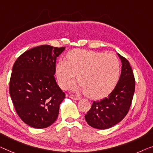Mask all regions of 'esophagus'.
I'll use <instances>...</instances> for the list:
<instances>
[{
    "instance_id": "34e87169",
    "label": "esophagus",
    "mask_w": 153,
    "mask_h": 153,
    "mask_svg": "<svg viewBox=\"0 0 153 153\" xmlns=\"http://www.w3.org/2000/svg\"><path fill=\"white\" fill-rule=\"evenodd\" d=\"M69 97H70V98H71L73 100H79V99H80V97H79L77 96V95H73V94L70 95Z\"/></svg>"
}]
</instances>
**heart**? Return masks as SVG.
I'll return each instance as SVG.
<instances>
[{
  "mask_svg": "<svg viewBox=\"0 0 153 153\" xmlns=\"http://www.w3.org/2000/svg\"><path fill=\"white\" fill-rule=\"evenodd\" d=\"M67 61L56 66L58 82L65 89L73 85L77 74V89L85 91L91 99L98 100L110 94L117 84L120 74L118 59L113 54L84 49H73L67 54Z\"/></svg>",
  "mask_w": 153,
  "mask_h": 153,
  "instance_id": "b5f03b06",
  "label": "heart"
}]
</instances>
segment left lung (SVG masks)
Returning <instances> with one entry per match:
<instances>
[{
	"instance_id": "obj_1",
	"label": "left lung",
	"mask_w": 153,
	"mask_h": 153,
	"mask_svg": "<svg viewBox=\"0 0 153 153\" xmlns=\"http://www.w3.org/2000/svg\"><path fill=\"white\" fill-rule=\"evenodd\" d=\"M122 61L119 81L108 96L93 102L85 115L88 124L97 129H107L121 122L128 112L133 98L135 80L130 63L117 53Z\"/></svg>"
}]
</instances>
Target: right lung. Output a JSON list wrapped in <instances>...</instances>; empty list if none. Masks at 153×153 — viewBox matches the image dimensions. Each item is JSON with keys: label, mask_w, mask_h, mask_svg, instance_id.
I'll return each instance as SVG.
<instances>
[{"label": "right lung", "mask_w": 153, "mask_h": 153, "mask_svg": "<svg viewBox=\"0 0 153 153\" xmlns=\"http://www.w3.org/2000/svg\"><path fill=\"white\" fill-rule=\"evenodd\" d=\"M65 47L41 45L27 50L16 60L10 94L20 119L35 128L53 124L65 98L55 79L57 57Z\"/></svg>", "instance_id": "1"}]
</instances>
